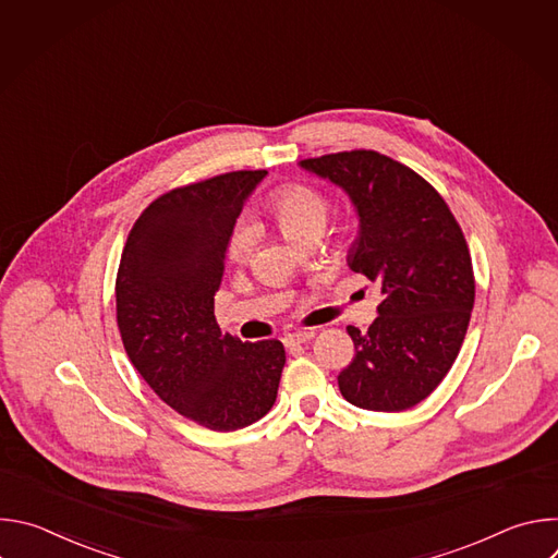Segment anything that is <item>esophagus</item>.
Instances as JSON below:
<instances>
[{
  "label": "esophagus",
  "mask_w": 558,
  "mask_h": 558,
  "mask_svg": "<svg viewBox=\"0 0 558 558\" xmlns=\"http://www.w3.org/2000/svg\"><path fill=\"white\" fill-rule=\"evenodd\" d=\"M315 331L313 329H302V331H293L289 336H284V344L287 347H300V344H306L308 340H313Z\"/></svg>",
  "instance_id": "34e87169"
}]
</instances>
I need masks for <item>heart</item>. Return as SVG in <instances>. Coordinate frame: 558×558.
<instances>
[{
  "instance_id": "1",
  "label": "heart",
  "mask_w": 558,
  "mask_h": 558,
  "mask_svg": "<svg viewBox=\"0 0 558 558\" xmlns=\"http://www.w3.org/2000/svg\"><path fill=\"white\" fill-rule=\"evenodd\" d=\"M267 211L289 241L306 245L317 241L329 222V203L325 194L304 183H289L271 192ZM256 243V229L250 220H238L227 238V258L235 265L247 263Z\"/></svg>"
}]
</instances>
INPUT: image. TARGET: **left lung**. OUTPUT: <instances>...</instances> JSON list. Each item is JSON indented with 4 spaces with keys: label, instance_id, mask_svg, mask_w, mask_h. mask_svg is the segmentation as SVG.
<instances>
[{
    "label": "left lung",
    "instance_id": "left-lung-1",
    "mask_svg": "<svg viewBox=\"0 0 558 558\" xmlns=\"http://www.w3.org/2000/svg\"><path fill=\"white\" fill-rule=\"evenodd\" d=\"M300 168L342 187L360 218L349 267L377 282V317L347 327L353 362L338 375L357 409L400 413L439 386L463 344L474 274L463 231L439 192L373 149L304 158Z\"/></svg>",
    "mask_w": 558,
    "mask_h": 558
}]
</instances>
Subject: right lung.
<instances>
[{"label":"right lung","mask_w":558,"mask_h":558,"mask_svg":"<svg viewBox=\"0 0 558 558\" xmlns=\"http://www.w3.org/2000/svg\"><path fill=\"white\" fill-rule=\"evenodd\" d=\"M265 174L227 172L158 196L134 222L117 274L130 362L168 407L220 433L271 411L287 360L282 342H241L214 315L229 231Z\"/></svg>","instance_id":"add662e5"}]
</instances>
